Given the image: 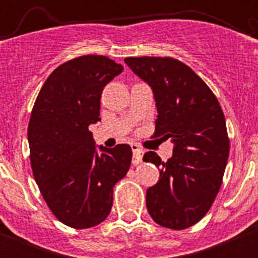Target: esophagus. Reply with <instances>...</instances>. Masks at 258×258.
<instances>
[{
    "label": "esophagus",
    "instance_id": "1",
    "mask_svg": "<svg viewBox=\"0 0 258 258\" xmlns=\"http://www.w3.org/2000/svg\"><path fill=\"white\" fill-rule=\"evenodd\" d=\"M132 152H134V158H132V162L134 165H139L142 162V156H144V151L139 147L137 145H131Z\"/></svg>",
    "mask_w": 258,
    "mask_h": 258
}]
</instances>
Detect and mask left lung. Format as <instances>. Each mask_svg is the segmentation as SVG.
Wrapping results in <instances>:
<instances>
[{
	"label": "left lung",
	"instance_id": "obj_1",
	"mask_svg": "<svg viewBox=\"0 0 258 258\" xmlns=\"http://www.w3.org/2000/svg\"><path fill=\"white\" fill-rule=\"evenodd\" d=\"M124 62L153 92V137L175 145L166 162L152 151L144 156L160 167V179L146 192L148 213L163 227L184 230L209 212L222 183L230 151L225 116L209 86L181 61L145 56Z\"/></svg>",
	"mask_w": 258,
	"mask_h": 258
}]
</instances>
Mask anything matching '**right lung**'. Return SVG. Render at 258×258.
I'll return each mask as SVG.
<instances>
[{"instance_id": "right-lung-1", "label": "right lung", "mask_w": 258, "mask_h": 258, "mask_svg": "<svg viewBox=\"0 0 258 258\" xmlns=\"http://www.w3.org/2000/svg\"><path fill=\"white\" fill-rule=\"evenodd\" d=\"M122 71L108 57H77L49 75L33 106L28 123L33 177L52 213L70 227L105 221L114 184L131 166L128 145L96 147L88 130L101 121L103 87Z\"/></svg>"}]
</instances>
